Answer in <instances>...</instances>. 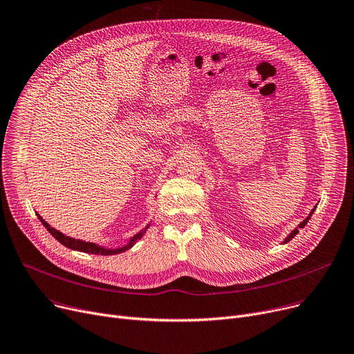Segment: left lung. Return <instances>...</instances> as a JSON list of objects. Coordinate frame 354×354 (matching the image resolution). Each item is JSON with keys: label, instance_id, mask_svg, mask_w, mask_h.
<instances>
[{"label": "left lung", "instance_id": "8db88e82", "mask_svg": "<svg viewBox=\"0 0 354 354\" xmlns=\"http://www.w3.org/2000/svg\"><path fill=\"white\" fill-rule=\"evenodd\" d=\"M315 207H316V206H315ZM315 207H313V209H312V212H310V214H309V216H308V218H306V219H304V221H303V222H300V223H299V225H297V227H295V229H293V230H292V232H290V233H289V234H288V236H286V239H285V241H283V243H288V242H289V241H292V239H293V238H295V236H296V234H297V233H299V229H301V227H304V226H306V223H308V222H309V219H310V216H312V215H313V212H315Z\"/></svg>", "mask_w": 354, "mask_h": 354}]
</instances>
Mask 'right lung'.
Segmentation results:
<instances>
[{"mask_svg": "<svg viewBox=\"0 0 354 354\" xmlns=\"http://www.w3.org/2000/svg\"><path fill=\"white\" fill-rule=\"evenodd\" d=\"M38 219L41 221V223L46 227V230H48L53 236L61 243L64 245L65 248L68 249H73V250H78V252H84V253H92V254H105V256H109V254H118V253H122L128 249H131L139 239H142L144 234L147 233L148 227L151 226V222L144 227L140 229L138 233H135L133 236H131L128 239V242L122 246H118V248H108V246H101L98 243H93V242H86V241H82V239H75V238H71V236H66V234H64L62 232L57 230L55 227H53L50 223H46L39 214H37Z\"/></svg>", "mask_w": 354, "mask_h": 354, "instance_id": "obj_1", "label": "right lung"}]
</instances>
